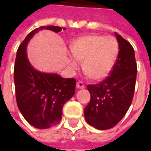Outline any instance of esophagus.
I'll list each match as a JSON object with an SVG mask.
<instances>
[{"instance_id": "34e87169", "label": "esophagus", "mask_w": 151, "mask_h": 151, "mask_svg": "<svg viewBox=\"0 0 151 151\" xmlns=\"http://www.w3.org/2000/svg\"><path fill=\"white\" fill-rule=\"evenodd\" d=\"M76 86H77V88H78V89H84L86 87L85 85H84V83H83L82 82H77V85H76Z\"/></svg>"}]
</instances>
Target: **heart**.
<instances>
[{"instance_id":"obj_1","label":"heart","mask_w":151,"mask_h":151,"mask_svg":"<svg viewBox=\"0 0 151 151\" xmlns=\"http://www.w3.org/2000/svg\"><path fill=\"white\" fill-rule=\"evenodd\" d=\"M73 56L69 65L76 69L83 60L84 72L94 80L105 78L110 73L119 53V43L114 37L86 35L78 38L70 46Z\"/></svg>"}]
</instances>
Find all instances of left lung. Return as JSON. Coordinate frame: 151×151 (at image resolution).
Masks as SVG:
<instances>
[{
    "label": "left lung",
    "mask_w": 151,
    "mask_h": 151,
    "mask_svg": "<svg viewBox=\"0 0 151 151\" xmlns=\"http://www.w3.org/2000/svg\"><path fill=\"white\" fill-rule=\"evenodd\" d=\"M119 54L110 75L99 83L88 85L91 100L84 108L86 122L100 130L113 128L120 122L133 101L137 78L133 46L116 33Z\"/></svg>",
    "instance_id": "8db88e82"
}]
</instances>
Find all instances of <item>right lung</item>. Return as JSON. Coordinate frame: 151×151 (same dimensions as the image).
<instances>
[{
  "mask_svg": "<svg viewBox=\"0 0 151 151\" xmlns=\"http://www.w3.org/2000/svg\"><path fill=\"white\" fill-rule=\"evenodd\" d=\"M43 29L58 33L62 28L47 26L30 32L17 51L14 64V86L18 109L26 120L40 129L59 123L64 104L75 93L76 80L63 78L56 73L35 69L27 57V45L35 33Z\"/></svg>",
  "mask_w": 151,
  "mask_h": 151,
  "instance_id": "right-lung-1",
  "label": "right lung"
}]
</instances>
